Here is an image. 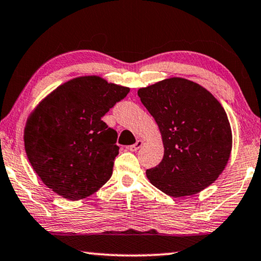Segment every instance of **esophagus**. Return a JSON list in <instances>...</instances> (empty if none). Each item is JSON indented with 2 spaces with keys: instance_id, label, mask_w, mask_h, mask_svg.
<instances>
[{
  "instance_id": "1",
  "label": "esophagus",
  "mask_w": 261,
  "mask_h": 261,
  "mask_svg": "<svg viewBox=\"0 0 261 261\" xmlns=\"http://www.w3.org/2000/svg\"><path fill=\"white\" fill-rule=\"evenodd\" d=\"M143 145V140H137V142L134 143V145H130L129 147H128V149L132 150V152H137L138 149H140Z\"/></svg>"
}]
</instances>
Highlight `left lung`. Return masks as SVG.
Here are the masks:
<instances>
[{"label": "left lung", "instance_id": "8db88e82", "mask_svg": "<svg viewBox=\"0 0 261 261\" xmlns=\"http://www.w3.org/2000/svg\"><path fill=\"white\" fill-rule=\"evenodd\" d=\"M161 133L164 158L147 169L153 186L173 198L212 185L227 165L232 129L224 107L206 88L169 77L138 90Z\"/></svg>", "mask_w": 261, "mask_h": 261}]
</instances>
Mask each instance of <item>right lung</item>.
<instances>
[{
  "instance_id": "1",
  "label": "right lung",
  "mask_w": 261,
  "mask_h": 261,
  "mask_svg": "<svg viewBox=\"0 0 261 261\" xmlns=\"http://www.w3.org/2000/svg\"><path fill=\"white\" fill-rule=\"evenodd\" d=\"M129 92L89 75L71 79L44 97L24 127V149L42 182L62 198L76 200L111 179L118 133L102 116Z\"/></svg>"
}]
</instances>
